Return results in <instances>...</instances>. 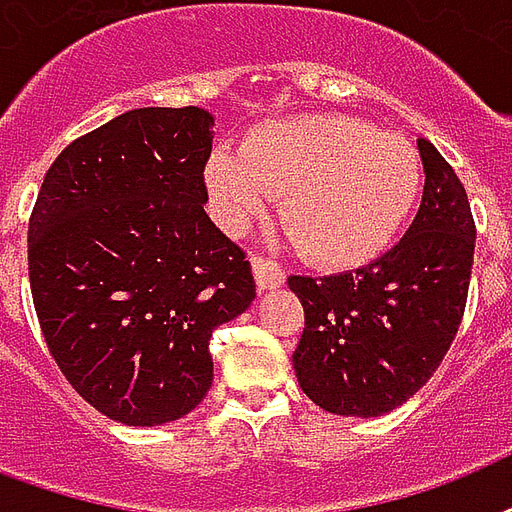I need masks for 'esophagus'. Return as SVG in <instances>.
I'll use <instances>...</instances> for the list:
<instances>
[{
  "label": "esophagus",
  "instance_id": "34e87169",
  "mask_svg": "<svg viewBox=\"0 0 512 512\" xmlns=\"http://www.w3.org/2000/svg\"><path fill=\"white\" fill-rule=\"evenodd\" d=\"M251 269L253 277H256V285H259V291H267V288H277V285L285 283V272L277 267L272 259H264L259 253H253L251 256Z\"/></svg>",
  "mask_w": 512,
  "mask_h": 512
}]
</instances>
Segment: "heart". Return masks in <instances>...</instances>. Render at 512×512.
<instances>
[{
  "label": "heart",
  "mask_w": 512,
  "mask_h": 512,
  "mask_svg": "<svg viewBox=\"0 0 512 512\" xmlns=\"http://www.w3.org/2000/svg\"><path fill=\"white\" fill-rule=\"evenodd\" d=\"M208 192L229 229L283 197L280 224L296 251L326 269L382 256L417 208L422 160L411 141L352 117L299 114L253 130L240 154H213Z\"/></svg>",
  "instance_id": "heart-1"
}]
</instances>
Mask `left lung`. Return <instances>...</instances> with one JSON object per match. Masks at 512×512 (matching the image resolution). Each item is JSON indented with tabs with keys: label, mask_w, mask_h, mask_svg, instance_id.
Segmentation results:
<instances>
[{
	"label": "left lung",
	"mask_w": 512,
	"mask_h": 512,
	"mask_svg": "<svg viewBox=\"0 0 512 512\" xmlns=\"http://www.w3.org/2000/svg\"><path fill=\"white\" fill-rule=\"evenodd\" d=\"M425 194L406 237L355 272L291 275L304 307L301 390L339 417H382L441 366L465 315L475 221L459 176L417 138Z\"/></svg>",
	"instance_id": "8db88e82"
}]
</instances>
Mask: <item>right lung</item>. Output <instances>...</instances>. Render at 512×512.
Returning a JSON list of instances; mask_svg holds the SVG:
<instances>
[{
	"instance_id": "obj_1",
	"label": "right lung",
	"mask_w": 512,
	"mask_h": 512,
	"mask_svg": "<svg viewBox=\"0 0 512 512\" xmlns=\"http://www.w3.org/2000/svg\"><path fill=\"white\" fill-rule=\"evenodd\" d=\"M213 117L133 109L63 149L29 219L47 350L104 417L181 419L213 384L208 344L256 296L251 261L205 213Z\"/></svg>"
}]
</instances>
